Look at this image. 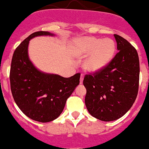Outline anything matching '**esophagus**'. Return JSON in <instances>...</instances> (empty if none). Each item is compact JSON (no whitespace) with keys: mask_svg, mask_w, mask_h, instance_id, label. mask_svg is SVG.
I'll return each instance as SVG.
<instances>
[{"mask_svg":"<svg viewBox=\"0 0 149 149\" xmlns=\"http://www.w3.org/2000/svg\"><path fill=\"white\" fill-rule=\"evenodd\" d=\"M83 78H84V74H80V84H82V83H83Z\"/></svg>","mask_w":149,"mask_h":149,"instance_id":"34e87169","label":"esophagus"}]
</instances>
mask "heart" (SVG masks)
Listing matches in <instances>:
<instances>
[{
  "mask_svg": "<svg viewBox=\"0 0 149 149\" xmlns=\"http://www.w3.org/2000/svg\"><path fill=\"white\" fill-rule=\"evenodd\" d=\"M116 45L111 39L85 37L75 43V52L80 58L88 57L84 63V69L91 73L102 70L113 58Z\"/></svg>",
  "mask_w": 149,
  "mask_h": 149,
  "instance_id": "heart-1",
  "label": "heart"
}]
</instances>
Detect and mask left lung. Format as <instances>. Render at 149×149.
<instances>
[{
    "instance_id": "8db88e82",
    "label": "left lung",
    "mask_w": 149,
    "mask_h": 149,
    "mask_svg": "<svg viewBox=\"0 0 149 149\" xmlns=\"http://www.w3.org/2000/svg\"><path fill=\"white\" fill-rule=\"evenodd\" d=\"M118 52L102 70L86 74L85 103L92 116L103 121L122 117L132 106L139 87L140 63L135 48L114 34Z\"/></svg>"
}]
</instances>
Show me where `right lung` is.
<instances>
[{"mask_svg":"<svg viewBox=\"0 0 149 149\" xmlns=\"http://www.w3.org/2000/svg\"><path fill=\"white\" fill-rule=\"evenodd\" d=\"M39 36H54L48 31L30 35L16 48L10 69L12 96L21 111L42 123L52 121L63 112L66 102L80 83V75L70 77L38 70L28 57L29 41Z\"/></svg>","mask_w":149,"mask_h":149,"instance_id":"obj_1","label":"right lung"}]
</instances>
